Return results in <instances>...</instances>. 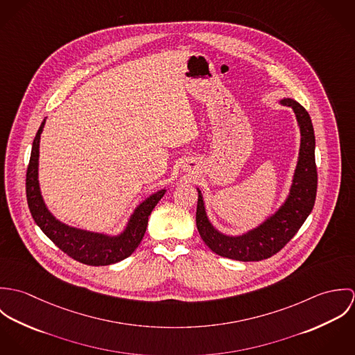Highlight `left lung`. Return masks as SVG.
Returning a JSON list of instances; mask_svg holds the SVG:
<instances>
[{"label":"left lung","mask_w":355,"mask_h":355,"mask_svg":"<svg viewBox=\"0 0 355 355\" xmlns=\"http://www.w3.org/2000/svg\"><path fill=\"white\" fill-rule=\"evenodd\" d=\"M279 103L290 106L301 132L297 166L288 196L262 223L239 235H228L217 230L207 217L202 193L198 191L197 228L205 245L225 258L236 261H261L282 250L302 227L310 214L317 193V169L314 159L315 138L311 119L301 103L293 98H282Z\"/></svg>","instance_id":"8db88e82"}]
</instances>
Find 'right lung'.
<instances>
[{
	"mask_svg": "<svg viewBox=\"0 0 355 355\" xmlns=\"http://www.w3.org/2000/svg\"><path fill=\"white\" fill-rule=\"evenodd\" d=\"M45 123L46 117L44 119L34 138L26 176L27 202L34 221L60 250L82 263L92 266H105L123 261L134 253L139 246L146 232L149 216L154 206L166 193V189H161L153 193L142 202L138 203L128 217L124 228L114 235L89 231L62 223L48 209L41 193L38 179L40 142Z\"/></svg>",
	"mask_w": 355,
	"mask_h": 355,
	"instance_id": "obj_1",
	"label": "right lung"
}]
</instances>
